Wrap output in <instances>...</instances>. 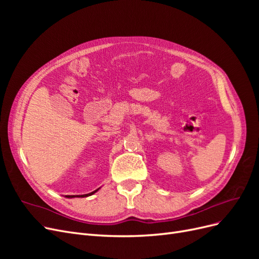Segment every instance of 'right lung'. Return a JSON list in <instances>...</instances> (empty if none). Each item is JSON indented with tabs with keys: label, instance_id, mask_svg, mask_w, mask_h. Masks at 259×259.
I'll list each match as a JSON object with an SVG mask.
<instances>
[{
	"label": "right lung",
	"instance_id": "obj_1",
	"mask_svg": "<svg viewBox=\"0 0 259 259\" xmlns=\"http://www.w3.org/2000/svg\"><path fill=\"white\" fill-rule=\"evenodd\" d=\"M99 189H100V188H98V189H96V190H94L93 192L86 193V194H81V195H66V198H68V199H72V198H86V197H90V195H93L94 193H96Z\"/></svg>",
	"mask_w": 259,
	"mask_h": 259
}]
</instances>
